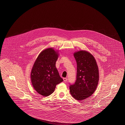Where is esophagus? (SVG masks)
<instances>
[{
  "label": "esophagus",
  "mask_w": 125,
  "mask_h": 125,
  "mask_svg": "<svg viewBox=\"0 0 125 125\" xmlns=\"http://www.w3.org/2000/svg\"><path fill=\"white\" fill-rule=\"evenodd\" d=\"M63 80L64 82H66L67 81V79L66 78H63Z\"/></svg>",
  "instance_id": "obj_1"
}]
</instances>
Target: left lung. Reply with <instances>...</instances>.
I'll use <instances>...</instances> for the list:
<instances>
[{"instance_id":"obj_1","label":"left lung","mask_w":125,"mask_h":125,"mask_svg":"<svg viewBox=\"0 0 125 125\" xmlns=\"http://www.w3.org/2000/svg\"><path fill=\"white\" fill-rule=\"evenodd\" d=\"M73 56L77 62V75L75 83L70 86L72 96L82 101L92 95L99 82V70L96 60L89 52L81 50Z\"/></svg>"}]
</instances>
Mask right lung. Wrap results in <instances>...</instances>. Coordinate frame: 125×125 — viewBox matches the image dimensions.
Here are the masks:
<instances>
[{"instance_id": "obj_1", "label": "right lung", "mask_w": 125, "mask_h": 125, "mask_svg": "<svg viewBox=\"0 0 125 125\" xmlns=\"http://www.w3.org/2000/svg\"><path fill=\"white\" fill-rule=\"evenodd\" d=\"M58 51L48 48L41 52L33 65L30 78L34 89L39 94L46 96L52 94L56 86L63 81L56 67Z\"/></svg>"}]
</instances>
